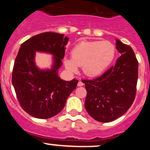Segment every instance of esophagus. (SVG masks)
<instances>
[{"instance_id":"esophagus-1","label":"esophagus","mask_w":150,"mask_h":150,"mask_svg":"<svg viewBox=\"0 0 150 150\" xmlns=\"http://www.w3.org/2000/svg\"><path fill=\"white\" fill-rule=\"evenodd\" d=\"M83 85H84V84H83V82H82L81 80H79V83H78V86H83Z\"/></svg>"}]
</instances>
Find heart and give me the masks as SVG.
<instances>
[{
  "mask_svg": "<svg viewBox=\"0 0 150 150\" xmlns=\"http://www.w3.org/2000/svg\"><path fill=\"white\" fill-rule=\"evenodd\" d=\"M115 55L116 47L109 41H83L73 48L72 58L64 59V64L71 72H76L83 66L84 74L94 77L110 65Z\"/></svg>",
  "mask_w": 150,
  "mask_h": 150,
  "instance_id": "1",
  "label": "heart"
}]
</instances>
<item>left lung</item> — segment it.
Wrapping results in <instances>:
<instances>
[{
    "label": "left lung",
    "instance_id": "left-lung-1",
    "mask_svg": "<svg viewBox=\"0 0 150 150\" xmlns=\"http://www.w3.org/2000/svg\"><path fill=\"white\" fill-rule=\"evenodd\" d=\"M121 56L100 76L83 79L87 91L85 108L97 121L110 122L127 112L137 91L138 62L130 46L116 40Z\"/></svg>",
    "mask_w": 150,
    "mask_h": 150
}]
</instances>
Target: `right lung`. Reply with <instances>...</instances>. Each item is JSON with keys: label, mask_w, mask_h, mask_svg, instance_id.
<instances>
[{"label": "right lung", "mask_w": 150, "mask_h": 150, "mask_svg": "<svg viewBox=\"0 0 150 150\" xmlns=\"http://www.w3.org/2000/svg\"><path fill=\"white\" fill-rule=\"evenodd\" d=\"M68 38L64 34L44 32L25 41L18 50L12 74V83L22 109L38 119H49L62 111L78 80H62L58 70L62 64ZM36 51L54 55L51 70L40 71L35 66Z\"/></svg>", "instance_id": "obj_1"}]
</instances>
